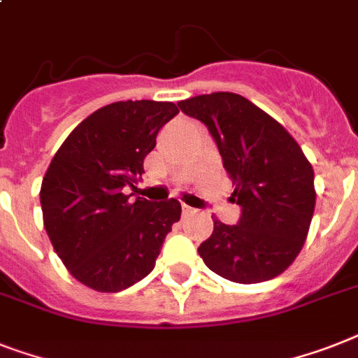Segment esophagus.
Here are the masks:
<instances>
[{
  "label": "esophagus",
  "mask_w": 358,
  "mask_h": 358,
  "mask_svg": "<svg viewBox=\"0 0 358 358\" xmlns=\"http://www.w3.org/2000/svg\"><path fill=\"white\" fill-rule=\"evenodd\" d=\"M182 211H184V215L194 213V209L191 208V206H187V204H182Z\"/></svg>",
  "instance_id": "34e87169"
}]
</instances>
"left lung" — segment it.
<instances>
[{
	"label": "left lung",
	"instance_id": "left-lung-1",
	"mask_svg": "<svg viewBox=\"0 0 358 358\" xmlns=\"http://www.w3.org/2000/svg\"><path fill=\"white\" fill-rule=\"evenodd\" d=\"M213 136L241 219H213L199 246L206 266L235 283L268 281L300 254L315 213V171L294 138L243 95L217 92L178 103Z\"/></svg>",
	"mask_w": 358,
	"mask_h": 358
}]
</instances>
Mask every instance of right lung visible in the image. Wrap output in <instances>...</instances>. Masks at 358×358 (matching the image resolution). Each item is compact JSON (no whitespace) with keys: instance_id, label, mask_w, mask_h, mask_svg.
<instances>
[{"instance_id":"1","label":"right lung","mask_w":358,"mask_h":358,"mask_svg":"<svg viewBox=\"0 0 358 358\" xmlns=\"http://www.w3.org/2000/svg\"><path fill=\"white\" fill-rule=\"evenodd\" d=\"M178 113L174 103L119 101L84 119L42 180L43 226L75 280L119 292L152 272L165 235L178 222L176 199L130 202L156 136Z\"/></svg>"}]
</instances>
